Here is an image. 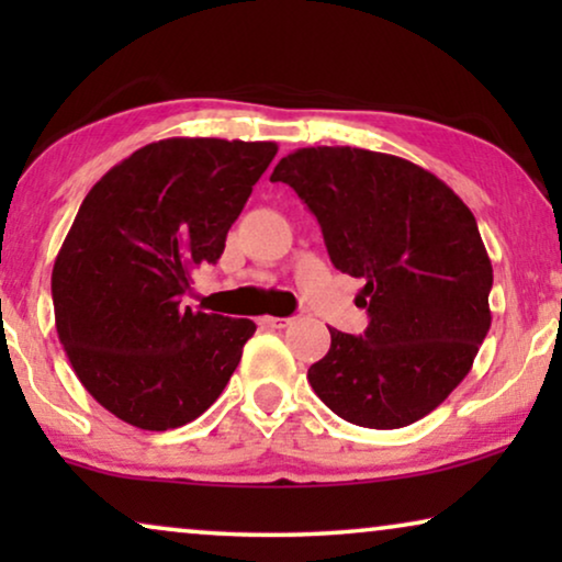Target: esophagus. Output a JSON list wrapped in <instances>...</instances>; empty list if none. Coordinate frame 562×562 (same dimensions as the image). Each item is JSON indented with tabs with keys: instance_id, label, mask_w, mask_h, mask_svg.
Masks as SVG:
<instances>
[{
	"instance_id": "1",
	"label": "esophagus",
	"mask_w": 562,
	"mask_h": 562,
	"mask_svg": "<svg viewBox=\"0 0 562 562\" xmlns=\"http://www.w3.org/2000/svg\"><path fill=\"white\" fill-rule=\"evenodd\" d=\"M260 325L273 327V329H283V327L291 325V319H286V317H260Z\"/></svg>"
}]
</instances>
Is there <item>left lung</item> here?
Masks as SVG:
<instances>
[{
    "label": "left lung",
    "mask_w": 562,
    "mask_h": 562,
    "mask_svg": "<svg viewBox=\"0 0 562 562\" xmlns=\"http://www.w3.org/2000/svg\"><path fill=\"white\" fill-rule=\"evenodd\" d=\"M271 181L317 217L337 271L363 279V335L329 327L306 373L337 417L396 429L427 417L471 371L491 327L494 283L473 212L435 173L389 153L299 148Z\"/></svg>",
    "instance_id": "1"
}]
</instances>
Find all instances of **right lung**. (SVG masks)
Returning a JSON list of instances; mask_svg holds the SVG:
<instances>
[{
  "label": "right lung",
  "mask_w": 562,
  "mask_h": 562,
  "mask_svg": "<svg viewBox=\"0 0 562 562\" xmlns=\"http://www.w3.org/2000/svg\"><path fill=\"white\" fill-rule=\"evenodd\" d=\"M279 145L168 137L110 168L53 263L56 329L81 386L127 425L164 432L217 402L252 319L181 306Z\"/></svg>",
  "instance_id": "right-lung-1"
}]
</instances>
